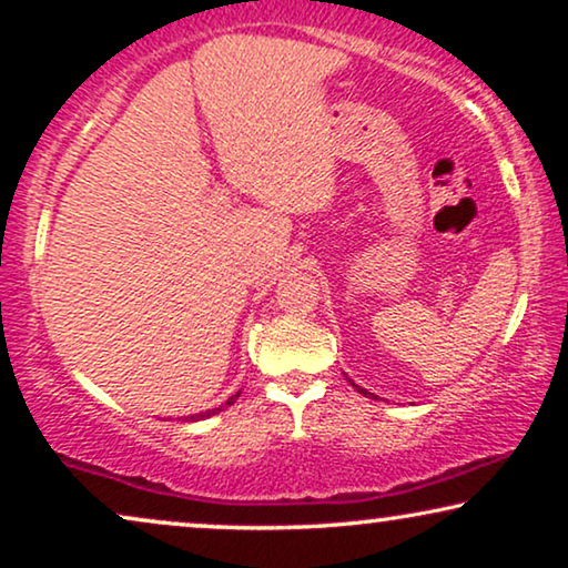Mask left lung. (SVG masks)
<instances>
[{
	"label": "left lung",
	"mask_w": 568,
	"mask_h": 568,
	"mask_svg": "<svg viewBox=\"0 0 568 568\" xmlns=\"http://www.w3.org/2000/svg\"><path fill=\"white\" fill-rule=\"evenodd\" d=\"M354 385V383H352ZM356 387V385H354ZM356 390H359V393H364V395H367V390H362V387H356Z\"/></svg>",
	"instance_id": "1"
}]
</instances>
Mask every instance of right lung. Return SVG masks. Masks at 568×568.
Returning a JSON list of instances; mask_svg holds the SVG:
<instances>
[{
  "mask_svg": "<svg viewBox=\"0 0 568 568\" xmlns=\"http://www.w3.org/2000/svg\"><path fill=\"white\" fill-rule=\"evenodd\" d=\"M240 398V393L237 395H232V398L227 400V403H224V406H232V403H235ZM216 410H222V406L220 408H212V410H206V414H199L196 418H204V416H212V414H216Z\"/></svg>",
  "mask_w": 568,
  "mask_h": 568,
  "instance_id": "obj_1",
  "label": "right lung"
}]
</instances>
